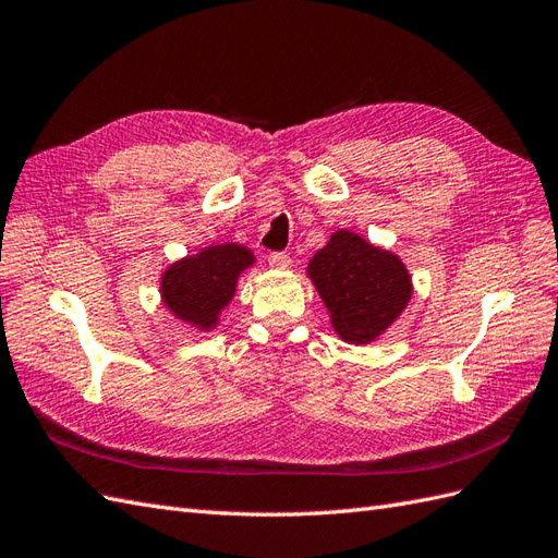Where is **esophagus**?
<instances>
[{
    "label": "esophagus",
    "mask_w": 558,
    "mask_h": 558,
    "mask_svg": "<svg viewBox=\"0 0 558 558\" xmlns=\"http://www.w3.org/2000/svg\"><path fill=\"white\" fill-rule=\"evenodd\" d=\"M290 264H292V256L288 252H270L268 254V266L270 268L284 270V268H290Z\"/></svg>",
    "instance_id": "obj_1"
}]
</instances>
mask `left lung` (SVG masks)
Instances as JSON below:
<instances>
[{
  "label": "left lung",
  "mask_w": 558,
  "mask_h": 558,
  "mask_svg": "<svg viewBox=\"0 0 558 558\" xmlns=\"http://www.w3.org/2000/svg\"><path fill=\"white\" fill-rule=\"evenodd\" d=\"M308 278L330 311L335 332L349 344L375 341L412 296L403 262L349 231H337L313 254Z\"/></svg>",
  "instance_id": "left-lung-1"
}]
</instances>
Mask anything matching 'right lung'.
<instances>
[{
	"label": "right lung",
	"instance_id": "add662e5",
	"mask_svg": "<svg viewBox=\"0 0 558 558\" xmlns=\"http://www.w3.org/2000/svg\"><path fill=\"white\" fill-rule=\"evenodd\" d=\"M252 264V252L235 242L205 247L165 270L162 302L183 323L211 330L233 299L240 274Z\"/></svg>",
	"mask_w": 558,
	"mask_h": 558
}]
</instances>
